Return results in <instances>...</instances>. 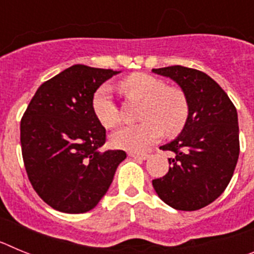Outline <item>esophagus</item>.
<instances>
[{"instance_id": "1", "label": "esophagus", "mask_w": 254, "mask_h": 254, "mask_svg": "<svg viewBox=\"0 0 254 254\" xmlns=\"http://www.w3.org/2000/svg\"><path fill=\"white\" fill-rule=\"evenodd\" d=\"M128 156H132V158H134V159H141V160H145V159L149 158V154H147V152L128 151Z\"/></svg>"}]
</instances>
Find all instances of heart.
I'll list each match as a JSON object with an SVG mask.
<instances>
[{
  "label": "heart",
  "mask_w": 254,
  "mask_h": 254,
  "mask_svg": "<svg viewBox=\"0 0 254 254\" xmlns=\"http://www.w3.org/2000/svg\"><path fill=\"white\" fill-rule=\"evenodd\" d=\"M122 93L128 98L145 102L141 118L136 125L123 126L111 136V142L118 149L142 151L159 140L161 134H176L186 125L188 103L176 87H168L165 81L147 73H133L120 84ZM91 107L96 120L105 128L120 122V109L116 104L109 85H103L94 93Z\"/></svg>",
  "instance_id": "obj_1"
}]
</instances>
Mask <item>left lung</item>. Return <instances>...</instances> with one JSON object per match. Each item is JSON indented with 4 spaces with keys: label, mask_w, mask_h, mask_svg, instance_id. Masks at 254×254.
<instances>
[{
    "label": "left lung",
    "mask_w": 254,
    "mask_h": 254,
    "mask_svg": "<svg viewBox=\"0 0 254 254\" xmlns=\"http://www.w3.org/2000/svg\"><path fill=\"white\" fill-rule=\"evenodd\" d=\"M185 93L188 117L178 137L160 147L172 151L169 170L152 181L170 207L194 211L214 202L228 187L239 158V126L234 104L214 78L185 66L154 68Z\"/></svg>",
    "instance_id": "left-lung-1"
}]
</instances>
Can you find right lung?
<instances>
[{
    "label": "right lung",
    "mask_w": 254,
    "mask_h": 254,
    "mask_svg": "<svg viewBox=\"0 0 254 254\" xmlns=\"http://www.w3.org/2000/svg\"><path fill=\"white\" fill-rule=\"evenodd\" d=\"M113 69L75 64L38 87L20 123L24 167L47 205L82 214L98 205L126 159L123 150L100 147L105 128L91 107L96 89Z\"/></svg>",
    "instance_id": "1"
}]
</instances>
